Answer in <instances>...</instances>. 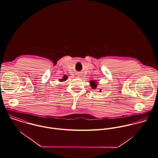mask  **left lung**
Returning <instances> with one entry per match:
<instances>
[{
    "label": "left lung",
    "mask_w": 158,
    "mask_h": 158,
    "mask_svg": "<svg viewBox=\"0 0 158 158\" xmlns=\"http://www.w3.org/2000/svg\"><path fill=\"white\" fill-rule=\"evenodd\" d=\"M90 82V86L93 89H95L97 87V84H96L97 82H96V81H91ZM99 92H101V90Z\"/></svg>",
    "instance_id": "1"
}]
</instances>
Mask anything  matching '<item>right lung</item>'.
<instances>
[{"label":"right lung","mask_w":158,"mask_h":158,"mask_svg":"<svg viewBox=\"0 0 158 158\" xmlns=\"http://www.w3.org/2000/svg\"><path fill=\"white\" fill-rule=\"evenodd\" d=\"M66 79H67V76H64L63 78H62V79H60V81H66Z\"/></svg>","instance_id":"1"}]
</instances>
